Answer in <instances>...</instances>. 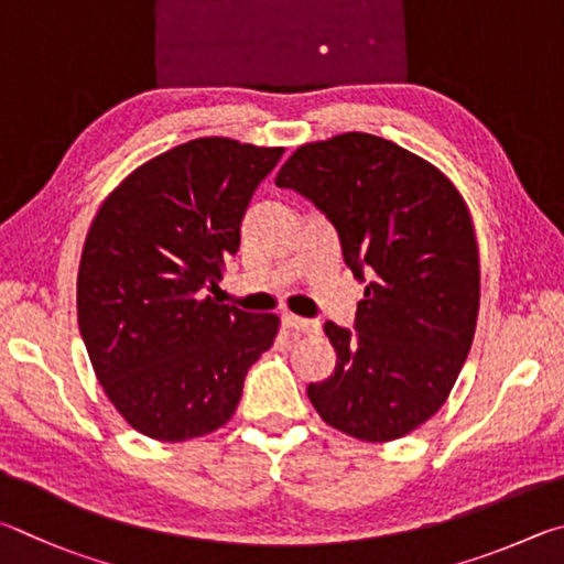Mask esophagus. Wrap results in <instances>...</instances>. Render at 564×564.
I'll use <instances>...</instances> for the list:
<instances>
[{
  "label": "esophagus",
  "instance_id": "obj_1",
  "mask_svg": "<svg viewBox=\"0 0 564 564\" xmlns=\"http://www.w3.org/2000/svg\"><path fill=\"white\" fill-rule=\"evenodd\" d=\"M284 324H288V329L300 332V334H317L319 332V322L302 319V317H297V314H288V317H284Z\"/></svg>",
  "mask_w": 564,
  "mask_h": 564
}]
</instances>
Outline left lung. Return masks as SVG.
Listing matches in <instances>:
<instances>
[{
    "mask_svg": "<svg viewBox=\"0 0 564 564\" xmlns=\"http://www.w3.org/2000/svg\"><path fill=\"white\" fill-rule=\"evenodd\" d=\"M337 227L341 254L367 282L349 332L307 393L324 423L387 443L426 423L456 383L478 322L480 260L468 205L436 165L371 133L304 143L274 177Z\"/></svg>",
    "mask_w": 564,
    "mask_h": 564,
    "instance_id": "8db88e82",
    "label": "left lung"
}]
</instances>
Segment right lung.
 I'll list each match as a JSON object with an SVG mask.
<instances>
[{"label": "right lung", "mask_w": 564, "mask_h": 564, "mask_svg": "<svg viewBox=\"0 0 564 564\" xmlns=\"http://www.w3.org/2000/svg\"><path fill=\"white\" fill-rule=\"evenodd\" d=\"M282 153L195 138L135 167L98 207L78 264V329L106 397L148 438L225 426L247 371L272 347L274 314L217 304L207 290Z\"/></svg>", "instance_id": "right-lung-1"}]
</instances>
